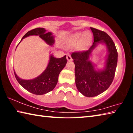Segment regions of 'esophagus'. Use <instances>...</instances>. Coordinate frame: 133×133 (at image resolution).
I'll list each match as a JSON object with an SVG mask.
<instances>
[{
    "label": "esophagus",
    "instance_id": "34e87169",
    "mask_svg": "<svg viewBox=\"0 0 133 133\" xmlns=\"http://www.w3.org/2000/svg\"><path fill=\"white\" fill-rule=\"evenodd\" d=\"M67 59L69 62L72 61V60H73V59H72V58L71 57V56L69 54H67Z\"/></svg>",
    "mask_w": 133,
    "mask_h": 133
}]
</instances>
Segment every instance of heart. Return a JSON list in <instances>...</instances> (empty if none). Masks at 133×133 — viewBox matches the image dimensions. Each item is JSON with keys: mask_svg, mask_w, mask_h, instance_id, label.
I'll return each instance as SVG.
<instances>
[{"mask_svg": "<svg viewBox=\"0 0 133 133\" xmlns=\"http://www.w3.org/2000/svg\"><path fill=\"white\" fill-rule=\"evenodd\" d=\"M83 37L82 38V37ZM91 35L89 33L86 32V33H77L75 34L74 35L72 36V37L70 39V43L71 44H77V43L80 41L81 38H82V41L80 42V48H83L85 46V45H86L88 43L90 40L91 39Z\"/></svg>", "mask_w": 133, "mask_h": 133, "instance_id": "obj_1", "label": "heart"}]
</instances>
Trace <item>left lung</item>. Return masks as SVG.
Wrapping results in <instances>:
<instances>
[{"mask_svg":"<svg viewBox=\"0 0 133 133\" xmlns=\"http://www.w3.org/2000/svg\"><path fill=\"white\" fill-rule=\"evenodd\" d=\"M93 33L94 42L89 50L75 51L71 57L75 64L76 85L84 96L91 97L106 90L113 81L117 64L118 53L111 38L104 31L90 28ZM102 41L109 49L107 66L104 71L97 72L88 60L91 51L96 43Z\"/></svg>","mask_w":133,"mask_h":133,"instance_id":"left-lung-1","label":"left lung"}]
</instances>
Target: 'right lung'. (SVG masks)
<instances>
[{
    "label": "right lung",
    "instance_id": "add662e5",
    "mask_svg": "<svg viewBox=\"0 0 133 133\" xmlns=\"http://www.w3.org/2000/svg\"><path fill=\"white\" fill-rule=\"evenodd\" d=\"M30 35H39L40 37L50 45L54 43V37L51 33L50 32L46 33L44 28H38L29 31L22 37V40ZM67 62L66 55L59 58H55L51 56L46 69L39 77L33 80H22L17 77L14 71L15 76L19 84L26 90L37 95H42L55 89L58 82V75L66 66Z\"/></svg>",
    "mask_w": 133,
    "mask_h": 133
}]
</instances>
